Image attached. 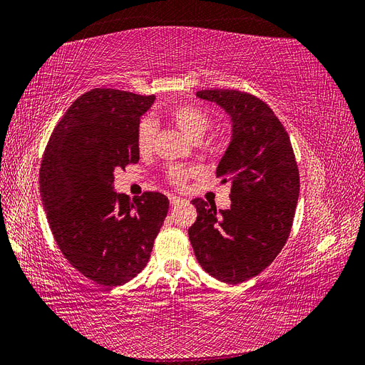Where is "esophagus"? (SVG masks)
Wrapping results in <instances>:
<instances>
[{
  "mask_svg": "<svg viewBox=\"0 0 365 365\" xmlns=\"http://www.w3.org/2000/svg\"><path fill=\"white\" fill-rule=\"evenodd\" d=\"M182 201H185V200H183V198H180V197L170 195V205H171V206H178L179 203H182Z\"/></svg>",
  "mask_w": 365,
  "mask_h": 365,
  "instance_id": "1",
  "label": "esophagus"
}]
</instances>
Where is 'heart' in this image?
<instances>
[{
	"label": "heart",
	"mask_w": 365,
	"mask_h": 365,
	"mask_svg": "<svg viewBox=\"0 0 365 365\" xmlns=\"http://www.w3.org/2000/svg\"><path fill=\"white\" fill-rule=\"evenodd\" d=\"M165 120L174 128L183 132L192 141H200L212 126L210 114L192 103H180L173 106L165 114ZM155 126L148 118L141 120L137 130V147L140 153H148L153 147ZM197 174V170L185 165H170L165 171V178L173 186H183Z\"/></svg>",
	"instance_id": "1"
}]
</instances>
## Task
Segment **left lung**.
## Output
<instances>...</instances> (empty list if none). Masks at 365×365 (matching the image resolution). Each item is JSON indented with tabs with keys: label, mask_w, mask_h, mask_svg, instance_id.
I'll return each instance as SVG.
<instances>
[{
	"label": "left lung",
	"mask_w": 365,
	"mask_h": 365,
	"mask_svg": "<svg viewBox=\"0 0 365 365\" xmlns=\"http://www.w3.org/2000/svg\"><path fill=\"white\" fill-rule=\"evenodd\" d=\"M230 114L232 141L217 168L232 183L230 209L195 198L191 245L201 267L239 284L271 264L289 239L299 197V170L289 133L266 102L247 91L201 90Z\"/></svg>",
	"instance_id": "left-lung-1"
}]
</instances>
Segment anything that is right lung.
Wrapping results in <instances>:
<instances>
[{
	"label": "right lung",
	"instance_id": "add662e5",
	"mask_svg": "<svg viewBox=\"0 0 365 365\" xmlns=\"http://www.w3.org/2000/svg\"><path fill=\"white\" fill-rule=\"evenodd\" d=\"M155 96L93 88L53 128L38 171L42 203L60 251L103 287L138 275L170 207L160 192L114 191V170L137 164L140 117Z\"/></svg>",
	"mask_w": 365,
	"mask_h": 365
}]
</instances>
